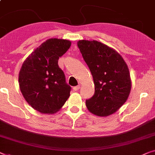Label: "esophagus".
Here are the masks:
<instances>
[{
  "label": "esophagus",
  "mask_w": 155,
  "mask_h": 155,
  "mask_svg": "<svg viewBox=\"0 0 155 155\" xmlns=\"http://www.w3.org/2000/svg\"><path fill=\"white\" fill-rule=\"evenodd\" d=\"M80 88V85H78V86H75V87H73V90L74 91H78Z\"/></svg>",
  "instance_id": "1"
}]
</instances>
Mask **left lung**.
Segmentation results:
<instances>
[{
    "label": "left lung",
    "instance_id": "obj_1",
    "mask_svg": "<svg viewBox=\"0 0 155 155\" xmlns=\"http://www.w3.org/2000/svg\"><path fill=\"white\" fill-rule=\"evenodd\" d=\"M78 47L93 77L95 92L86 106L96 116L115 113L127 101L131 89L127 64L114 49L96 40H81Z\"/></svg>",
    "mask_w": 155,
    "mask_h": 155
}]
</instances>
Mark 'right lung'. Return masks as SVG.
Returning <instances> with one entry per match:
<instances>
[{"mask_svg": "<svg viewBox=\"0 0 155 155\" xmlns=\"http://www.w3.org/2000/svg\"><path fill=\"white\" fill-rule=\"evenodd\" d=\"M71 45L68 40L48 39L22 64L19 73L20 91L26 102L40 113H56L70 96L71 87L66 84L58 60Z\"/></svg>", "mask_w": 155, "mask_h": 155, "instance_id": "add662e5", "label": "right lung"}]
</instances>
